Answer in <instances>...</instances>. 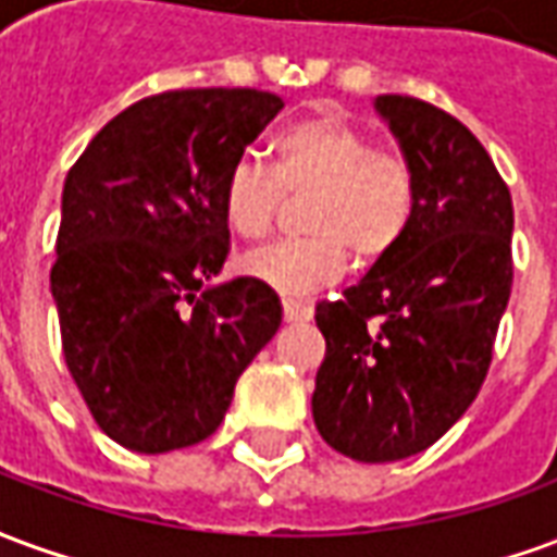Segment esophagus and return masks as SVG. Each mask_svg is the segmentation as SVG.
I'll use <instances>...</instances> for the list:
<instances>
[{"mask_svg":"<svg viewBox=\"0 0 557 557\" xmlns=\"http://www.w3.org/2000/svg\"><path fill=\"white\" fill-rule=\"evenodd\" d=\"M283 319L286 322H310L313 319V307L298 298H283Z\"/></svg>","mask_w":557,"mask_h":557,"instance_id":"1","label":"esophagus"}]
</instances>
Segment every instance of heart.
Segmentation results:
<instances>
[{"label":"heart","instance_id":"heart-1","mask_svg":"<svg viewBox=\"0 0 557 557\" xmlns=\"http://www.w3.org/2000/svg\"><path fill=\"white\" fill-rule=\"evenodd\" d=\"M283 194H310L301 223L310 235L280 238L242 259L247 277L283 295L327 286L349 253L373 265L409 230L418 199L411 160L339 115H307L271 139V166L242 154L223 178V220L238 238H262Z\"/></svg>","mask_w":557,"mask_h":557}]
</instances>
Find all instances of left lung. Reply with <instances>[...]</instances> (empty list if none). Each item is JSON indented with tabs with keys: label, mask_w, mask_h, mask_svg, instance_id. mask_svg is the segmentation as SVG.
<instances>
[{
	"label": "left lung",
	"mask_w": 557,
	"mask_h": 557,
	"mask_svg": "<svg viewBox=\"0 0 557 557\" xmlns=\"http://www.w3.org/2000/svg\"><path fill=\"white\" fill-rule=\"evenodd\" d=\"M418 199L403 242L339 301L315 304L313 420L334 450L397 462L442 438L490 373L510 286L513 202L480 139L409 95H379Z\"/></svg>",
	"instance_id": "obj_1"
}]
</instances>
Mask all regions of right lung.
<instances>
[{
  "label": "right lung",
  "mask_w": 557,
  "mask_h": 557,
  "mask_svg": "<svg viewBox=\"0 0 557 557\" xmlns=\"http://www.w3.org/2000/svg\"><path fill=\"white\" fill-rule=\"evenodd\" d=\"M280 110L259 89L160 91L107 122L67 172L50 271L62 351L95 423L127 450L208 438L277 334L271 286L208 280L230 253L223 178Z\"/></svg>",
  "instance_id": "obj_1"
}]
</instances>
